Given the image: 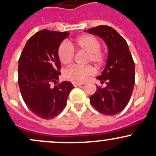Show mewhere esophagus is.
Segmentation results:
<instances>
[{
    "mask_svg": "<svg viewBox=\"0 0 156 156\" xmlns=\"http://www.w3.org/2000/svg\"><path fill=\"white\" fill-rule=\"evenodd\" d=\"M73 86H74L75 87H76L81 86V85H82V83H73Z\"/></svg>",
    "mask_w": 156,
    "mask_h": 156,
    "instance_id": "obj_1",
    "label": "esophagus"
}]
</instances>
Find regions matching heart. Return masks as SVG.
<instances>
[{"instance_id":"b5f03b06","label":"heart","mask_w":156,"mask_h":156,"mask_svg":"<svg viewBox=\"0 0 156 156\" xmlns=\"http://www.w3.org/2000/svg\"><path fill=\"white\" fill-rule=\"evenodd\" d=\"M72 46L78 50L87 52V63L92 62L98 67L104 64L105 55L101 49V43L97 37L92 35H83L78 37L72 43ZM58 55L62 64L69 65L74 60L75 51L69 44L61 43L58 49ZM95 74V69L92 66H73L64 72L65 79L73 83H83Z\"/></svg>"}]
</instances>
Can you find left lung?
Segmentation results:
<instances>
[{
    "instance_id": "left-lung-1",
    "label": "left lung",
    "mask_w": 156,
    "mask_h": 156,
    "mask_svg": "<svg viewBox=\"0 0 156 156\" xmlns=\"http://www.w3.org/2000/svg\"><path fill=\"white\" fill-rule=\"evenodd\" d=\"M85 32L100 37L108 48L105 68L96 78L107 85L98 87L90 97V103L101 113L116 115L127 105L135 85V64L127 43L109 26L101 25Z\"/></svg>"
}]
</instances>
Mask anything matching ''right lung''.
<instances>
[{"label":"right lung","mask_w":156,"mask_h":156,"mask_svg":"<svg viewBox=\"0 0 156 156\" xmlns=\"http://www.w3.org/2000/svg\"><path fill=\"white\" fill-rule=\"evenodd\" d=\"M67 32L43 30L27 41L18 61V84L28 108L38 117L51 119L64 110L71 82L56 83L61 74L58 49Z\"/></svg>","instance_id":"add662e5"}]
</instances>
